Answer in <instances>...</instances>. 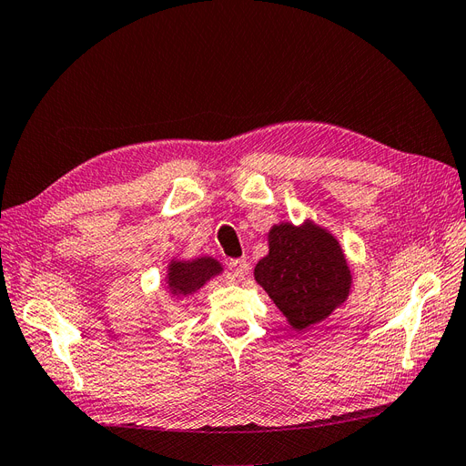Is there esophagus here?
Returning <instances> with one entry per match:
<instances>
[{"label":"esophagus","mask_w":466,"mask_h":466,"mask_svg":"<svg viewBox=\"0 0 466 466\" xmlns=\"http://www.w3.org/2000/svg\"><path fill=\"white\" fill-rule=\"evenodd\" d=\"M229 276L235 278V279H243L248 272V264L245 258H237V260H231L229 262Z\"/></svg>","instance_id":"esophagus-1"}]
</instances>
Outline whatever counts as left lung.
<instances>
[{
    "label": "left lung",
    "mask_w": 466,
    "mask_h": 466,
    "mask_svg": "<svg viewBox=\"0 0 466 466\" xmlns=\"http://www.w3.org/2000/svg\"><path fill=\"white\" fill-rule=\"evenodd\" d=\"M268 255L255 279L295 330L327 319L350 295L351 272L336 237L307 219L279 223L268 233Z\"/></svg>",
    "instance_id": "obj_1"
}]
</instances>
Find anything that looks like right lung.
<instances>
[{
    "mask_svg": "<svg viewBox=\"0 0 466 466\" xmlns=\"http://www.w3.org/2000/svg\"><path fill=\"white\" fill-rule=\"evenodd\" d=\"M223 272V266L211 257L192 260H171L167 266V286L175 298H188L198 291L206 281Z\"/></svg>",
    "mask_w": 466,
    "mask_h": 466,
    "instance_id": "right-lung-1",
    "label": "right lung"
}]
</instances>
